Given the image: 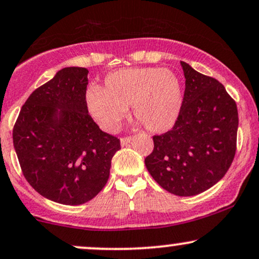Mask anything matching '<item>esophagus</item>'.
<instances>
[{
    "label": "esophagus",
    "instance_id": "1",
    "mask_svg": "<svg viewBox=\"0 0 259 259\" xmlns=\"http://www.w3.org/2000/svg\"><path fill=\"white\" fill-rule=\"evenodd\" d=\"M130 141H132V136H125V138H121V139H120V143H121V146H126V145H129Z\"/></svg>",
    "mask_w": 259,
    "mask_h": 259
}]
</instances>
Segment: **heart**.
<instances>
[{"mask_svg": "<svg viewBox=\"0 0 259 259\" xmlns=\"http://www.w3.org/2000/svg\"><path fill=\"white\" fill-rule=\"evenodd\" d=\"M89 112L106 132H114L132 106L133 116L151 133L175 124L182 106L179 77L167 68L134 67L113 71L100 89L87 94Z\"/></svg>", "mask_w": 259, "mask_h": 259, "instance_id": "b5f03b06", "label": "heart"}]
</instances>
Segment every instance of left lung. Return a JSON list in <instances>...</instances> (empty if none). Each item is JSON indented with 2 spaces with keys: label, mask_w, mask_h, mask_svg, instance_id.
I'll use <instances>...</instances> for the list:
<instances>
[{
  "label": "left lung",
  "mask_w": 259,
  "mask_h": 259,
  "mask_svg": "<svg viewBox=\"0 0 259 259\" xmlns=\"http://www.w3.org/2000/svg\"><path fill=\"white\" fill-rule=\"evenodd\" d=\"M181 65L186 88L179 117L172 129L153 136L154 148L145 164L165 191L192 197L216 185L232 165L239 116L223 84Z\"/></svg>",
  "instance_id": "1"
}]
</instances>
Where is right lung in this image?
I'll use <instances>...</instances> for the list:
<instances>
[{"instance_id": "add662e5", "label": "right lung", "mask_w": 259, "mask_h": 259, "mask_svg": "<svg viewBox=\"0 0 259 259\" xmlns=\"http://www.w3.org/2000/svg\"><path fill=\"white\" fill-rule=\"evenodd\" d=\"M88 70L65 67L33 90L13 127V145L23 175L40 195L64 205L96 197L110 177L120 149L88 113Z\"/></svg>"}]
</instances>
